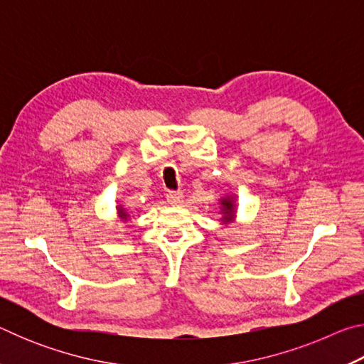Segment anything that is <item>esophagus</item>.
I'll return each mask as SVG.
<instances>
[{
  "label": "esophagus",
  "mask_w": 364,
  "mask_h": 364,
  "mask_svg": "<svg viewBox=\"0 0 364 364\" xmlns=\"http://www.w3.org/2000/svg\"><path fill=\"white\" fill-rule=\"evenodd\" d=\"M167 202H168V204H171V205L181 204V202H183V193H180V191H168Z\"/></svg>",
  "instance_id": "esophagus-1"
}]
</instances>
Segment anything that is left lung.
Returning <instances> with one entry per match:
<instances>
[{"label": "left lung", "instance_id": "1", "mask_svg": "<svg viewBox=\"0 0 364 364\" xmlns=\"http://www.w3.org/2000/svg\"><path fill=\"white\" fill-rule=\"evenodd\" d=\"M220 208H221V223L230 225L236 220V197L234 196H225L220 199Z\"/></svg>", "mask_w": 364, "mask_h": 364}]
</instances>
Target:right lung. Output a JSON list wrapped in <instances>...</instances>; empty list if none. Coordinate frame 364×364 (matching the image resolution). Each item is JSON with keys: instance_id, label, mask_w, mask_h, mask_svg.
Masks as SVG:
<instances>
[{"instance_id": "right-lung-1", "label": "right lung", "mask_w": 364, "mask_h": 364, "mask_svg": "<svg viewBox=\"0 0 364 364\" xmlns=\"http://www.w3.org/2000/svg\"><path fill=\"white\" fill-rule=\"evenodd\" d=\"M117 218H119V221H128L130 220V215H128V212L122 205H117Z\"/></svg>"}]
</instances>
